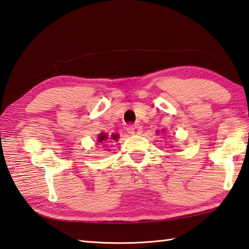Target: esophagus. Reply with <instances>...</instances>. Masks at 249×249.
Masks as SVG:
<instances>
[{"mask_svg": "<svg viewBox=\"0 0 249 249\" xmlns=\"http://www.w3.org/2000/svg\"><path fill=\"white\" fill-rule=\"evenodd\" d=\"M127 132L130 135H139V134H142V127H140L138 124H135V125L129 126V127L127 128Z\"/></svg>", "mask_w": 249, "mask_h": 249, "instance_id": "obj_1", "label": "esophagus"}]
</instances>
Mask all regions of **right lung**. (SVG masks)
Instances as JSON below:
<instances>
[{"instance_id": "add662e5", "label": "right lung", "mask_w": 249, "mask_h": 249, "mask_svg": "<svg viewBox=\"0 0 249 249\" xmlns=\"http://www.w3.org/2000/svg\"><path fill=\"white\" fill-rule=\"evenodd\" d=\"M116 138H117L116 135H112V139H116ZM107 135L105 133H101L100 135H99V137H98V142H105V140H107Z\"/></svg>"}]
</instances>
